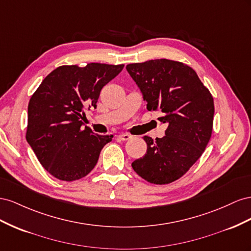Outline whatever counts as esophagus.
Returning <instances> with one entry per match:
<instances>
[{
	"label": "esophagus",
	"mask_w": 251,
	"mask_h": 251,
	"mask_svg": "<svg viewBox=\"0 0 251 251\" xmlns=\"http://www.w3.org/2000/svg\"><path fill=\"white\" fill-rule=\"evenodd\" d=\"M118 139L121 141H128L131 139V135L129 133H122L118 135Z\"/></svg>",
	"instance_id": "obj_1"
}]
</instances>
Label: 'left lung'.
Segmentation results:
<instances>
[{"label":"left lung","mask_w":251,"mask_h":251,"mask_svg":"<svg viewBox=\"0 0 251 251\" xmlns=\"http://www.w3.org/2000/svg\"><path fill=\"white\" fill-rule=\"evenodd\" d=\"M147 109L160 111L168 125L163 138L145 135V155L132 162L147 182L164 185L184 176L202 155L212 132L214 105L209 90L191 67L167 59L128 64Z\"/></svg>","instance_id":"obj_1"}]
</instances>
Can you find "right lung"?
Instances as JSON below:
<instances>
[{"mask_svg": "<svg viewBox=\"0 0 251 251\" xmlns=\"http://www.w3.org/2000/svg\"><path fill=\"white\" fill-rule=\"evenodd\" d=\"M124 65L89 63L60 66L42 81L28 104L26 140L48 173L75 181L95 168L102 148L113 135L83 129L84 109L97 107L104 86Z\"/></svg>", "mask_w": 251, "mask_h": 251, "instance_id": "add662e5", "label": "right lung"}]
</instances>
